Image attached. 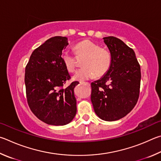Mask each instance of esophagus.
Here are the masks:
<instances>
[{"mask_svg": "<svg viewBox=\"0 0 161 161\" xmlns=\"http://www.w3.org/2000/svg\"><path fill=\"white\" fill-rule=\"evenodd\" d=\"M80 84H81V85H86V86H90V83H89L83 82V81H80Z\"/></svg>", "mask_w": 161, "mask_h": 161, "instance_id": "34e87169", "label": "esophagus"}]
</instances>
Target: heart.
<instances>
[{
    "label": "heart",
    "instance_id": "heart-1",
    "mask_svg": "<svg viewBox=\"0 0 161 161\" xmlns=\"http://www.w3.org/2000/svg\"><path fill=\"white\" fill-rule=\"evenodd\" d=\"M78 57H85L83 67L78 70L73 75V80L83 81L93 77H101L107 73L112 64V56L108 50L100 48L97 44L90 39H85L74 47ZM61 60L69 72H73L77 66V58L69 51H64Z\"/></svg>",
    "mask_w": 161,
    "mask_h": 161
}]
</instances>
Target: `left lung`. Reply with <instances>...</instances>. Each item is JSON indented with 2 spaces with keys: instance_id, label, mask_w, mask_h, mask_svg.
Here are the masks:
<instances>
[{
  "instance_id": "8db88e82",
  "label": "left lung",
  "mask_w": 161,
  "mask_h": 161,
  "mask_svg": "<svg viewBox=\"0 0 161 161\" xmlns=\"http://www.w3.org/2000/svg\"><path fill=\"white\" fill-rule=\"evenodd\" d=\"M112 56L110 69L91 83V102L101 119H122L134 108L139 95L141 69L134 50L121 39L104 37Z\"/></svg>"
}]
</instances>
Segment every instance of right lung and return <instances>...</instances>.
Here are the masks:
<instances>
[{
  "mask_svg": "<svg viewBox=\"0 0 161 161\" xmlns=\"http://www.w3.org/2000/svg\"><path fill=\"white\" fill-rule=\"evenodd\" d=\"M68 38H50L34 50L25 68V83L31 111L42 122L50 125L63 126L73 119L77 112L73 82L63 86L70 76L61 60Z\"/></svg>",
  "mask_w": 161,
  "mask_h": 161,
  "instance_id": "1",
  "label": "right lung"
}]
</instances>
